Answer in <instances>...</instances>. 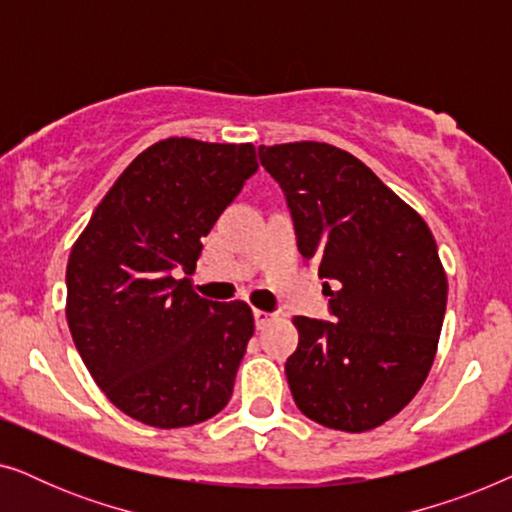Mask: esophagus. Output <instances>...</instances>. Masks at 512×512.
Here are the masks:
<instances>
[{
	"mask_svg": "<svg viewBox=\"0 0 512 512\" xmlns=\"http://www.w3.org/2000/svg\"><path fill=\"white\" fill-rule=\"evenodd\" d=\"M275 314L272 312H265V310H254V321H256V328H265L272 321Z\"/></svg>",
	"mask_w": 512,
	"mask_h": 512,
	"instance_id": "esophagus-1",
	"label": "esophagus"
}]
</instances>
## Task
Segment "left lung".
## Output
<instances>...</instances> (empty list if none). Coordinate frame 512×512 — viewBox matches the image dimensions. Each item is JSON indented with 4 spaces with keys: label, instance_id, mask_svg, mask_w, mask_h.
<instances>
[{
    "label": "left lung",
    "instance_id": "obj_1",
    "mask_svg": "<svg viewBox=\"0 0 512 512\" xmlns=\"http://www.w3.org/2000/svg\"><path fill=\"white\" fill-rule=\"evenodd\" d=\"M319 263L333 321L293 317V401L312 422L361 433L398 415L438 349L447 277L429 226L352 153L324 142L258 146Z\"/></svg>",
    "mask_w": 512,
    "mask_h": 512
}]
</instances>
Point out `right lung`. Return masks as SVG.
I'll use <instances>...</instances> for the list:
<instances>
[{
    "mask_svg": "<svg viewBox=\"0 0 512 512\" xmlns=\"http://www.w3.org/2000/svg\"><path fill=\"white\" fill-rule=\"evenodd\" d=\"M258 170L251 144L170 137L109 188L67 263V324L111 403L158 429L226 408L254 335L242 300L200 298L188 279L205 237Z\"/></svg>",
    "mask_w": 512,
    "mask_h": 512,
    "instance_id": "add662e5",
    "label": "right lung"
}]
</instances>
